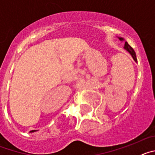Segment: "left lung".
Instances as JSON below:
<instances>
[{
  "label": "left lung",
  "instance_id": "8db88e82",
  "mask_svg": "<svg viewBox=\"0 0 155 155\" xmlns=\"http://www.w3.org/2000/svg\"><path fill=\"white\" fill-rule=\"evenodd\" d=\"M119 39H120V40H124V39H123V38H119ZM124 49H125L127 51H128L129 53H130V55L132 56L133 59H134V61H136V62H137V57H136V53H135V51L134 50V49H133V48L128 44V42H125Z\"/></svg>",
  "mask_w": 155,
  "mask_h": 155
}]
</instances>
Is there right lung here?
Masks as SVG:
<instances>
[{"instance_id": "obj_1", "label": "right lung", "mask_w": 155, "mask_h": 155, "mask_svg": "<svg viewBox=\"0 0 155 155\" xmlns=\"http://www.w3.org/2000/svg\"><path fill=\"white\" fill-rule=\"evenodd\" d=\"M34 131H35V130H31V132H34Z\"/></svg>"}]
</instances>
